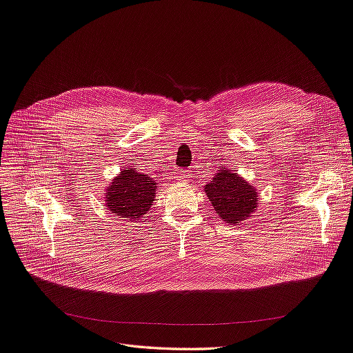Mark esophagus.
Masks as SVG:
<instances>
[{
	"mask_svg": "<svg viewBox=\"0 0 353 353\" xmlns=\"http://www.w3.org/2000/svg\"><path fill=\"white\" fill-rule=\"evenodd\" d=\"M176 179H179V181H187V178H188V175L185 174V172H183V174H179V175H176L175 176Z\"/></svg>",
	"mask_w": 353,
	"mask_h": 353,
	"instance_id": "1",
	"label": "esophagus"
}]
</instances>
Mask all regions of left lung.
Segmentation results:
<instances>
[{
    "mask_svg": "<svg viewBox=\"0 0 353 353\" xmlns=\"http://www.w3.org/2000/svg\"><path fill=\"white\" fill-rule=\"evenodd\" d=\"M205 192L215 214L227 224L239 225L241 221L254 216L259 192L237 175L233 168L220 166L211 183L205 185Z\"/></svg>",
    "mask_w": 353,
    "mask_h": 353,
    "instance_id": "1",
    "label": "left lung"
}]
</instances>
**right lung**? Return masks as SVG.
Wrapping results in <instances>:
<instances>
[{
	"label": "right lung",
	"mask_w": 353,
	"mask_h": 353,
	"mask_svg": "<svg viewBox=\"0 0 353 353\" xmlns=\"http://www.w3.org/2000/svg\"><path fill=\"white\" fill-rule=\"evenodd\" d=\"M156 192L157 183L153 178L139 172L137 168L128 166L112 179L103 194L108 211L133 221L144 218L154 202Z\"/></svg>",
	"instance_id": "add662e5"
}]
</instances>
